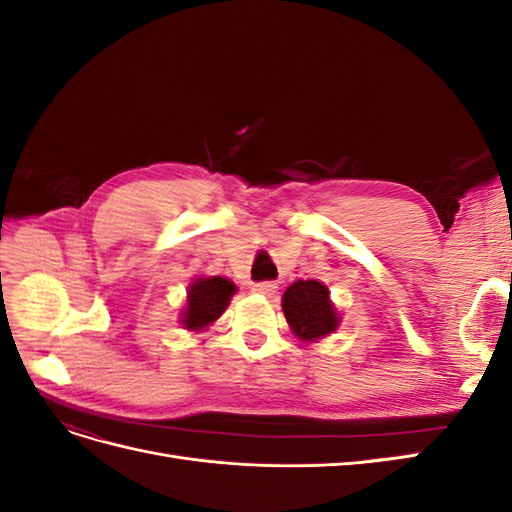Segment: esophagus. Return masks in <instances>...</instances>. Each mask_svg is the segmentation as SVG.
<instances>
[{
    "instance_id": "1",
    "label": "esophagus",
    "mask_w": 512,
    "mask_h": 512,
    "mask_svg": "<svg viewBox=\"0 0 512 512\" xmlns=\"http://www.w3.org/2000/svg\"><path fill=\"white\" fill-rule=\"evenodd\" d=\"M252 290L258 292V294H273L277 290V284H273V282H260V284H254Z\"/></svg>"
}]
</instances>
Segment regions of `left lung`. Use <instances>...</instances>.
<instances>
[{"label":"left lung","mask_w":512,"mask_h":512,"mask_svg":"<svg viewBox=\"0 0 512 512\" xmlns=\"http://www.w3.org/2000/svg\"><path fill=\"white\" fill-rule=\"evenodd\" d=\"M282 309L290 331L305 344L335 333L342 324L329 288L318 280L292 282L282 297Z\"/></svg>","instance_id":"1"}]
</instances>
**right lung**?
Listing matches in <instances>:
<instances>
[{
	"label": "right lung",
	"mask_w": 512,
	"mask_h": 512,
	"mask_svg": "<svg viewBox=\"0 0 512 512\" xmlns=\"http://www.w3.org/2000/svg\"><path fill=\"white\" fill-rule=\"evenodd\" d=\"M237 292V286L228 277L198 275L188 286V297L179 314V322L185 331L203 333L218 320Z\"/></svg>",
	"instance_id": "obj_1"
}]
</instances>
